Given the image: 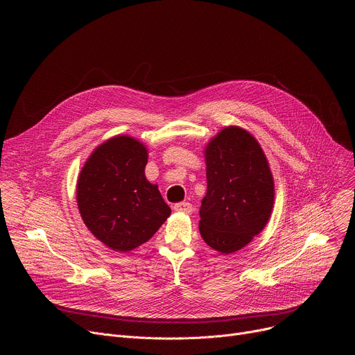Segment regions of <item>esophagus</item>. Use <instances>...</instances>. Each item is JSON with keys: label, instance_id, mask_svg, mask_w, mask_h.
Returning a JSON list of instances; mask_svg holds the SVG:
<instances>
[{"label": "esophagus", "instance_id": "1", "mask_svg": "<svg viewBox=\"0 0 355 355\" xmlns=\"http://www.w3.org/2000/svg\"><path fill=\"white\" fill-rule=\"evenodd\" d=\"M174 209L177 212H182V214H191L193 211V208H192L189 202H178V204L174 205Z\"/></svg>", "mask_w": 355, "mask_h": 355}]
</instances>
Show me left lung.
<instances>
[{"label": "left lung", "instance_id": "1", "mask_svg": "<svg viewBox=\"0 0 355 355\" xmlns=\"http://www.w3.org/2000/svg\"><path fill=\"white\" fill-rule=\"evenodd\" d=\"M208 189L199 209V232L212 248L229 254L267 225L274 181L266 155L248 132L230 126L205 150Z\"/></svg>", "mask_w": 355, "mask_h": 355}]
</instances>
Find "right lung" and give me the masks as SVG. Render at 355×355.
I'll return each instance as SVG.
<instances>
[{"label":"right lung","mask_w":355,"mask_h":355,"mask_svg":"<svg viewBox=\"0 0 355 355\" xmlns=\"http://www.w3.org/2000/svg\"><path fill=\"white\" fill-rule=\"evenodd\" d=\"M146 147L116 136L95 148L77 182V204L91 233L121 252L146 243L170 216L157 185L144 175Z\"/></svg>","instance_id":"add662e5"}]
</instances>
